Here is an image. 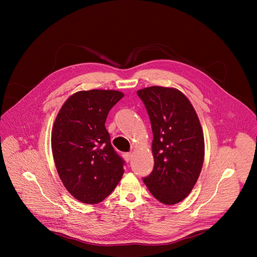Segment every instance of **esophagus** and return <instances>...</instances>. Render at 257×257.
Wrapping results in <instances>:
<instances>
[{
    "label": "esophagus",
    "mask_w": 257,
    "mask_h": 257,
    "mask_svg": "<svg viewBox=\"0 0 257 257\" xmlns=\"http://www.w3.org/2000/svg\"><path fill=\"white\" fill-rule=\"evenodd\" d=\"M132 154L131 153H125L124 155H123V157H124V159H125V161L126 162H129L130 160H131V158H132Z\"/></svg>",
    "instance_id": "esophagus-1"
}]
</instances>
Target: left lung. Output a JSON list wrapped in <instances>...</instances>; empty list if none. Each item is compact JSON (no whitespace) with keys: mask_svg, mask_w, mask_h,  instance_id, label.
<instances>
[{"mask_svg":"<svg viewBox=\"0 0 257 257\" xmlns=\"http://www.w3.org/2000/svg\"><path fill=\"white\" fill-rule=\"evenodd\" d=\"M149 113L155 167L143 178L162 203L176 204L192 191L204 160V137L193 105L177 88L150 86L137 90Z\"/></svg>","mask_w":257,"mask_h":257,"instance_id":"1","label":"left lung"}]
</instances>
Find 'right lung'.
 <instances>
[{
	"instance_id": "obj_1",
	"label": "right lung",
	"mask_w": 257,
	"mask_h": 257,
	"mask_svg": "<svg viewBox=\"0 0 257 257\" xmlns=\"http://www.w3.org/2000/svg\"><path fill=\"white\" fill-rule=\"evenodd\" d=\"M124 93L91 89L64 102L52 130V152L59 177L77 200L96 204L113 192L124 174L104 127L107 114Z\"/></svg>"
}]
</instances>
